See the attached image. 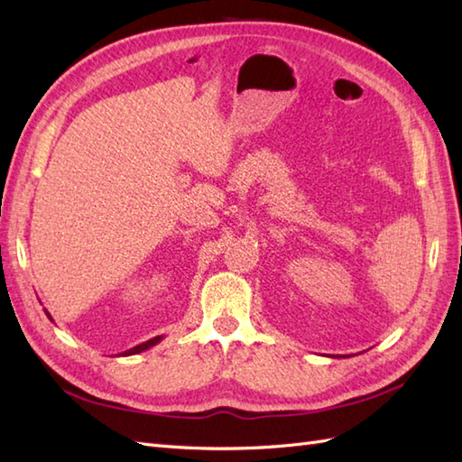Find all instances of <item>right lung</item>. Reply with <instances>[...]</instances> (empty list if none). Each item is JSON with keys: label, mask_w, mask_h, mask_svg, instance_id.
<instances>
[{"label": "right lung", "mask_w": 462, "mask_h": 462, "mask_svg": "<svg viewBox=\"0 0 462 462\" xmlns=\"http://www.w3.org/2000/svg\"><path fill=\"white\" fill-rule=\"evenodd\" d=\"M45 313H47V317L51 319L49 310H45ZM51 320H52V319H51ZM161 340H163V337H155V338H152V340H145V342H142V345H137V346H134V348H130V350L122 352V356H132V354H139V352H143V350H147V348H152V346L159 345Z\"/></svg>", "instance_id": "add662e5"}]
</instances>
